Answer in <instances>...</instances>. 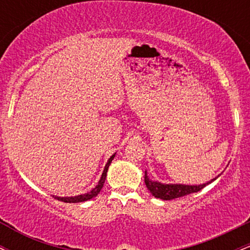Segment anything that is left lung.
<instances>
[{
	"mask_svg": "<svg viewBox=\"0 0 250 250\" xmlns=\"http://www.w3.org/2000/svg\"><path fill=\"white\" fill-rule=\"evenodd\" d=\"M216 179H213L205 185L199 186H185V185H163V183L156 182V181L150 180L147 176V170L145 171V183L147 186L148 190L153 194V196L161 200H174L177 197L186 196V195L197 193L201 189H203L206 186L211 183Z\"/></svg>",
	"mask_w": 250,
	"mask_h": 250,
	"instance_id": "1",
	"label": "left lung"
}]
</instances>
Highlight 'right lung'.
<instances>
[{"instance_id":"1","label":"right lung","mask_w":250,"mask_h":250,"mask_svg":"<svg viewBox=\"0 0 250 250\" xmlns=\"http://www.w3.org/2000/svg\"><path fill=\"white\" fill-rule=\"evenodd\" d=\"M114 156L115 155H113V156L109 159V161L107 162V165H105L104 167V170H103V174L101 176V180L99 181V183H97V186L95 188L93 189V190H90L89 193L87 194H83V195H79V196H71V197H56L54 196L55 199H57L59 201H62V202H65V203H76V202H83V201H88L90 199H93V197H95L97 194L100 193V190H101L102 187H103V183H104L105 181V177H107V171H108V168H109V165H110V162L113 161Z\"/></svg>"}]
</instances>
